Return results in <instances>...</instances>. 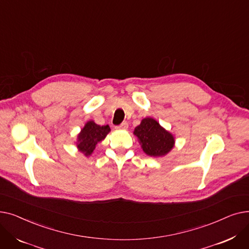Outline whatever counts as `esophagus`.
<instances>
[{
  "mask_svg": "<svg viewBox=\"0 0 249 249\" xmlns=\"http://www.w3.org/2000/svg\"><path fill=\"white\" fill-rule=\"evenodd\" d=\"M117 130H127L128 129V123L127 122H123L121 125L116 126L115 127Z\"/></svg>",
  "mask_w": 249,
  "mask_h": 249,
  "instance_id": "34e87169",
  "label": "esophagus"
}]
</instances>
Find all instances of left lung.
Here are the masks:
<instances>
[{"instance_id": "left-lung-1", "label": "left lung", "mask_w": 249, "mask_h": 249, "mask_svg": "<svg viewBox=\"0 0 249 249\" xmlns=\"http://www.w3.org/2000/svg\"><path fill=\"white\" fill-rule=\"evenodd\" d=\"M133 133L137 136L143 151L153 158L167 154L175 145L174 135L153 118H144Z\"/></svg>"}]
</instances>
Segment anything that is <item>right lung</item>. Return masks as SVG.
Instances as JSON below:
<instances>
[{"mask_svg":"<svg viewBox=\"0 0 249 249\" xmlns=\"http://www.w3.org/2000/svg\"><path fill=\"white\" fill-rule=\"evenodd\" d=\"M111 131L109 125L100 126L94 121H89L77 135L76 147L86 156L90 155L99 142L105 139Z\"/></svg>","mask_w":249,"mask_h":249,"instance_id":"right-lung-1","label":"right lung"}]
</instances>
